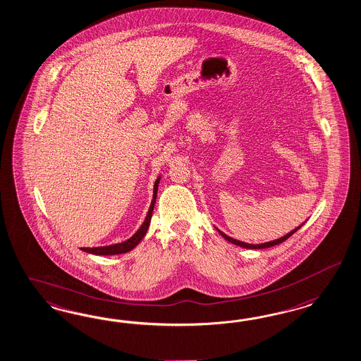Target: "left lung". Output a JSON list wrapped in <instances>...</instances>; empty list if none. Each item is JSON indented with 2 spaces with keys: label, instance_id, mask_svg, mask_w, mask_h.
Returning <instances> with one entry per match:
<instances>
[{
  "label": "left lung",
  "instance_id": "left-lung-1",
  "mask_svg": "<svg viewBox=\"0 0 361 361\" xmlns=\"http://www.w3.org/2000/svg\"><path fill=\"white\" fill-rule=\"evenodd\" d=\"M302 227V226H299V227L295 228V229H293L291 232H288V235H285V236L281 237V238H277V240H273V241H269V243H264V244H257V245H253V244H247V243H243V241H238L236 238H232V237L227 236L224 232H221L220 229H217V232L221 235V236L224 237L227 241L229 243H232V244H235V245H238V247H247V249H265V247H274V245H279L281 243H283L285 240H288V237L291 236V235H294L297 231H298L299 228Z\"/></svg>",
  "mask_w": 361,
  "mask_h": 361
}]
</instances>
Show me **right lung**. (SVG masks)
I'll return each mask as SVG.
<instances>
[{
    "label": "right lung",
    "mask_w": 361,
    "mask_h": 361,
    "mask_svg": "<svg viewBox=\"0 0 361 361\" xmlns=\"http://www.w3.org/2000/svg\"><path fill=\"white\" fill-rule=\"evenodd\" d=\"M161 176H158V179L155 180L154 191H153V200L152 204L149 207L147 215L145 217L142 226L140 229L134 233L133 236L128 238L124 243H118V244H114V245H108V247H82V250L87 252V253H92V255H97V256H111V255H121V253H126L129 250H132L133 247H137L141 240L144 238L149 226H150V220L153 216V209H154L155 199H157V191H158V183H159Z\"/></svg>",
    "instance_id": "obj_1"
}]
</instances>
